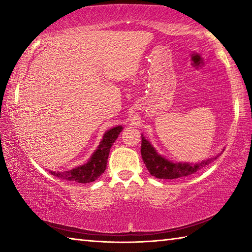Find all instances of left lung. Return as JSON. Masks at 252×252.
Returning <instances> with one entry per match:
<instances>
[{
	"instance_id": "left-lung-1",
	"label": "left lung",
	"mask_w": 252,
	"mask_h": 252,
	"mask_svg": "<svg viewBox=\"0 0 252 252\" xmlns=\"http://www.w3.org/2000/svg\"><path fill=\"white\" fill-rule=\"evenodd\" d=\"M141 156L146 167L151 176L158 179H178L182 177H188L195 173L199 170L210 164L213 160H216L219 156H216L211 159L204 160L195 164L188 163H173L165 158L158 155L150 142L142 138L141 141Z\"/></svg>"
}]
</instances>
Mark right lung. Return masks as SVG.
Segmentation results:
<instances>
[{"label": "right lung", "mask_w": 252, "mask_h": 252, "mask_svg": "<svg viewBox=\"0 0 252 252\" xmlns=\"http://www.w3.org/2000/svg\"><path fill=\"white\" fill-rule=\"evenodd\" d=\"M121 131L122 126H119L106 132L103 135V139H102L99 148H97L96 151L93 153V156L91 157V159L89 160L88 163L81 165V167L72 169L70 171H50V173L59 179H61V180L66 181H75L79 183H89L95 181L96 179L104 172L110 153V148L112 147L113 142L116 141Z\"/></svg>", "instance_id": "add662e5"}]
</instances>
